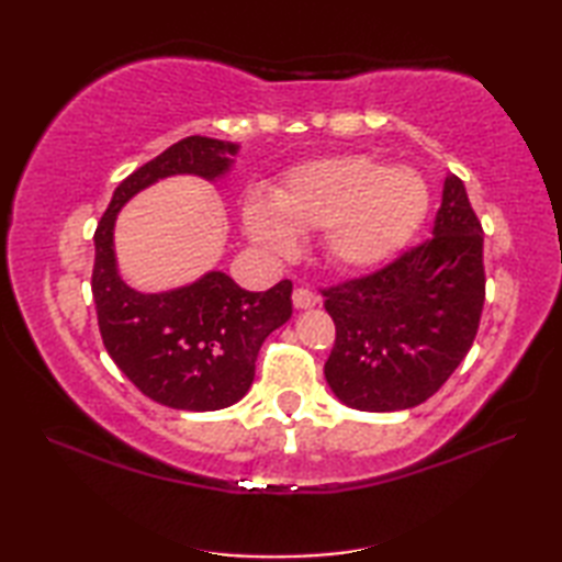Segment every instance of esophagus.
I'll list each match as a JSON object with an SVG mask.
<instances>
[{
  "mask_svg": "<svg viewBox=\"0 0 562 562\" xmlns=\"http://www.w3.org/2000/svg\"><path fill=\"white\" fill-rule=\"evenodd\" d=\"M292 302H294L296 308H312V306L318 304V296H316L312 290L296 288V290L292 292Z\"/></svg>",
  "mask_w": 562,
  "mask_h": 562,
  "instance_id": "obj_1",
  "label": "esophagus"
}]
</instances>
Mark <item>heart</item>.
Instances as JSON below:
<instances>
[{"label": "heart", "mask_w": 562, "mask_h": 562, "mask_svg": "<svg viewBox=\"0 0 562 562\" xmlns=\"http://www.w3.org/2000/svg\"><path fill=\"white\" fill-rule=\"evenodd\" d=\"M429 207V190L411 169H391L369 154H342L296 169L278 205L250 195L244 222L274 256L296 250V229L326 232V256L340 270L384 266L408 246Z\"/></svg>", "instance_id": "b5f03b06"}]
</instances>
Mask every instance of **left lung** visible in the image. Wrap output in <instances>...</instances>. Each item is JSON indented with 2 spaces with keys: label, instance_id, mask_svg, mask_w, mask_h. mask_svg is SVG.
<instances>
[{
  "label": "left lung",
  "instance_id": "obj_1",
  "mask_svg": "<svg viewBox=\"0 0 562 562\" xmlns=\"http://www.w3.org/2000/svg\"><path fill=\"white\" fill-rule=\"evenodd\" d=\"M336 324L326 381L350 408L425 403L469 355L485 302L483 226L449 173L432 236L362 278L321 290Z\"/></svg>",
  "mask_w": 562,
  "mask_h": 562
}]
</instances>
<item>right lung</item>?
Instances as JSON below:
<instances>
[{"label": "right lung", "mask_w": 562, "mask_h": 562, "mask_svg": "<svg viewBox=\"0 0 562 562\" xmlns=\"http://www.w3.org/2000/svg\"><path fill=\"white\" fill-rule=\"evenodd\" d=\"M234 154L236 145L200 135L176 142L115 188L93 234L91 292L105 350L145 396L176 411H220L246 396L262 340L292 316V282L248 292L214 270L181 290L135 292L115 268V214L159 178L195 173L214 181Z\"/></svg>", "instance_id": "obj_1"}]
</instances>
